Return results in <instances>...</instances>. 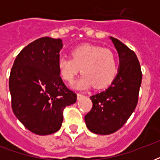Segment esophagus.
Instances as JSON below:
<instances>
[{"instance_id": "obj_1", "label": "esophagus", "mask_w": 160, "mask_h": 160, "mask_svg": "<svg viewBox=\"0 0 160 160\" xmlns=\"http://www.w3.org/2000/svg\"><path fill=\"white\" fill-rule=\"evenodd\" d=\"M85 95H83V94H80V93H78L77 94V99L78 100H80V99H82Z\"/></svg>"}]
</instances>
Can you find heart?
I'll return each mask as SVG.
<instances>
[{
  "mask_svg": "<svg viewBox=\"0 0 160 160\" xmlns=\"http://www.w3.org/2000/svg\"><path fill=\"white\" fill-rule=\"evenodd\" d=\"M70 54L71 58H59L58 70L60 77L70 84L81 68L83 75L75 84L77 89H86L93 84L95 87H105L116 75V57L109 49L93 45H82L73 49Z\"/></svg>",
  "mask_w": 160,
  "mask_h": 160,
  "instance_id": "obj_1",
  "label": "heart"
}]
</instances>
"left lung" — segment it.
<instances>
[{"instance_id": "obj_1", "label": "left lung", "mask_w": 160, "mask_h": 160, "mask_svg": "<svg viewBox=\"0 0 160 160\" xmlns=\"http://www.w3.org/2000/svg\"><path fill=\"white\" fill-rule=\"evenodd\" d=\"M119 57L116 77L109 87L90 96L92 109L85 116L86 126L97 134H109L119 130L128 120L139 100L142 72L134 51L110 37Z\"/></svg>"}]
</instances>
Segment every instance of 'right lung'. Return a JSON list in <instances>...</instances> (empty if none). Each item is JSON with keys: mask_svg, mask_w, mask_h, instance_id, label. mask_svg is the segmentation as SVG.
<instances>
[{"mask_svg": "<svg viewBox=\"0 0 160 160\" xmlns=\"http://www.w3.org/2000/svg\"><path fill=\"white\" fill-rule=\"evenodd\" d=\"M62 46L60 39H37L18 54L11 68L12 110L26 129L39 135L58 131L64 109L77 100L59 74L57 62Z\"/></svg>", "mask_w": 160, "mask_h": 160, "instance_id": "1", "label": "right lung"}]
</instances>
